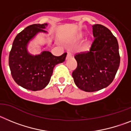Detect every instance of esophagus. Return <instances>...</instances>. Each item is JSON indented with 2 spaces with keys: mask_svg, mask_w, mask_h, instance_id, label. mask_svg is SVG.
Masks as SVG:
<instances>
[{
  "mask_svg": "<svg viewBox=\"0 0 131 131\" xmlns=\"http://www.w3.org/2000/svg\"><path fill=\"white\" fill-rule=\"evenodd\" d=\"M71 57H72V53H70V52H68L67 55V59H69V58H70Z\"/></svg>",
  "mask_w": 131,
  "mask_h": 131,
  "instance_id": "34e87169",
  "label": "esophagus"
}]
</instances>
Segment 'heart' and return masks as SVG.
<instances>
[{
  "label": "heart",
  "mask_w": 131,
  "mask_h": 131,
  "mask_svg": "<svg viewBox=\"0 0 131 131\" xmlns=\"http://www.w3.org/2000/svg\"><path fill=\"white\" fill-rule=\"evenodd\" d=\"M82 37H83L82 35H80V36H78V39H82Z\"/></svg>",
  "instance_id": "heart-1"
}]
</instances>
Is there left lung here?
<instances>
[{"label":"left lung","mask_w":131,"mask_h":131,"mask_svg":"<svg viewBox=\"0 0 131 131\" xmlns=\"http://www.w3.org/2000/svg\"><path fill=\"white\" fill-rule=\"evenodd\" d=\"M95 40L88 53L75 55L77 68L72 76L75 84L85 92H95L113 82L120 64L119 44L110 29L92 26Z\"/></svg>","instance_id":"1"}]
</instances>
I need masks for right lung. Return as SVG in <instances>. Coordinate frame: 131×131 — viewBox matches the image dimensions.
Listing matches in <instances>:
<instances>
[{"mask_svg":"<svg viewBox=\"0 0 131 131\" xmlns=\"http://www.w3.org/2000/svg\"><path fill=\"white\" fill-rule=\"evenodd\" d=\"M47 24H33L18 34L12 43L9 54V67L14 81L25 89L38 91L43 89L49 82L54 66L65 61L67 53L54 56L51 52L43 51L47 45H42V51L33 54L28 45L39 34H45Z\"/></svg>","mask_w":131,"mask_h":131,"instance_id":"right-lung-1","label":"right lung"}]
</instances>
